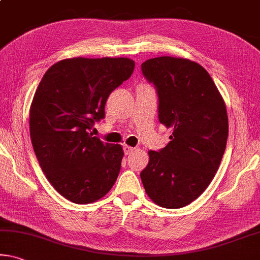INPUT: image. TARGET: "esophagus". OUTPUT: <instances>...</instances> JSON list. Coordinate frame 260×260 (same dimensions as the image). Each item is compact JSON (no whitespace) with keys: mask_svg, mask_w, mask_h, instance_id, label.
<instances>
[{"mask_svg":"<svg viewBox=\"0 0 260 260\" xmlns=\"http://www.w3.org/2000/svg\"><path fill=\"white\" fill-rule=\"evenodd\" d=\"M135 149H137V148H134V147H131V146H123V151H125V154L126 155H129V154H132V152L133 151H135Z\"/></svg>","mask_w":260,"mask_h":260,"instance_id":"1","label":"esophagus"}]
</instances>
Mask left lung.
<instances>
[{"label":"left lung","mask_w":260,"mask_h":260,"mask_svg":"<svg viewBox=\"0 0 260 260\" xmlns=\"http://www.w3.org/2000/svg\"><path fill=\"white\" fill-rule=\"evenodd\" d=\"M158 93V119L171 141L149 150L140 176L148 197L164 208H182L199 198L215 176L228 139L223 98L207 71L183 57L158 56L141 64Z\"/></svg>","instance_id":"8db88e82"}]
</instances>
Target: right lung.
<instances>
[{
	"label": "right lung",
	"mask_w": 260,
	"mask_h": 260,
	"mask_svg": "<svg viewBox=\"0 0 260 260\" xmlns=\"http://www.w3.org/2000/svg\"><path fill=\"white\" fill-rule=\"evenodd\" d=\"M128 57H72L45 73L30 108V137L48 182L75 204L106 196L118 178L120 145L102 142L89 131L105 115L110 93L128 80Z\"/></svg>",
	"instance_id": "right-lung-1"
}]
</instances>
